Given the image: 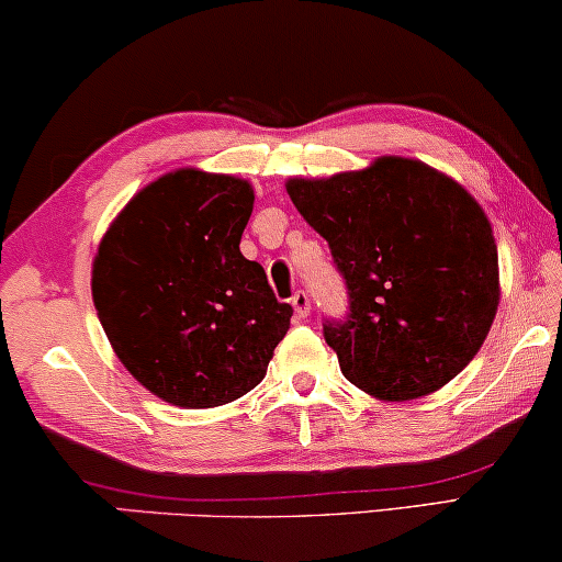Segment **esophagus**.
I'll return each mask as SVG.
<instances>
[{
  "mask_svg": "<svg viewBox=\"0 0 562 562\" xmlns=\"http://www.w3.org/2000/svg\"><path fill=\"white\" fill-rule=\"evenodd\" d=\"M291 306H294V314L299 319H304L306 314H310V296L304 294V291H296L294 296H291Z\"/></svg>",
  "mask_w": 562,
  "mask_h": 562,
  "instance_id": "esophagus-1",
  "label": "esophagus"
}]
</instances>
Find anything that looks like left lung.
Segmentation results:
<instances>
[{
	"label": "left lung",
	"instance_id": "8db88e82",
	"mask_svg": "<svg viewBox=\"0 0 562 562\" xmlns=\"http://www.w3.org/2000/svg\"><path fill=\"white\" fill-rule=\"evenodd\" d=\"M350 294L325 340L368 396L435 394L475 358L498 310V252L483 206L448 173L381 156L329 179H289Z\"/></svg>",
	"mask_w": 562,
	"mask_h": 562
}]
</instances>
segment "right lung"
<instances>
[{"label":"right lung","instance_id":"1","mask_svg":"<svg viewBox=\"0 0 562 562\" xmlns=\"http://www.w3.org/2000/svg\"><path fill=\"white\" fill-rule=\"evenodd\" d=\"M250 181L176 168L137 191L91 263V296L133 379L183 409L235 402L263 381L291 306L240 252Z\"/></svg>","mask_w":562,"mask_h":562}]
</instances>
